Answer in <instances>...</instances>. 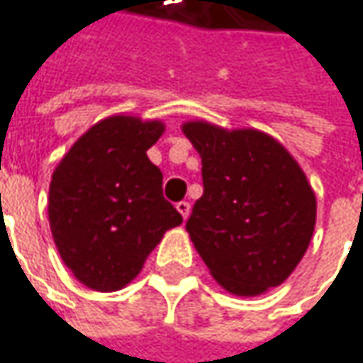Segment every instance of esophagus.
Listing matches in <instances>:
<instances>
[{"label":"esophagus","mask_w":363,"mask_h":363,"mask_svg":"<svg viewBox=\"0 0 363 363\" xmlns=\"http://www.w3.org/2000/svg\"><path fill=\"white\" fill-rule=\"evenodd\" d=\"M177 211L181 213L182 219H186V217L191 215V203H189V201H181V203H177Z\"/></svg>","instance_id":"34e87169"}]
</instances>
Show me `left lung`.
<instances>
[{
	"mask_svg": "<svg viewBox=\"0 0 363 363\" xmlns=\"http://www.w3.org/2000/svg\"><path fill=\"white\" fill-rule=\"evenodd\" d=\"M201 156L203 197L186 231L225 291L256 296L282 284L307 252L317 201L286 148L258 130L182 125Z\"/></svg>",
	"mask_w": 363,
	"mask_h": 363,
	"instance_id": "left-lung-1",
	"label": "left lung"
}]
</instances>
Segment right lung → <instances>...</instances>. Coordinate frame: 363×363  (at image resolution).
<instances>
[{"label": "right lung", "instance_id": "add662e5", "mask_svg": "<svg viewBox=\"0 0 363 363\" xmlns=\"http://www.w3.org/2000/svg\"><path fill=\"white\" fill-rule=\"evenodd\" d=\"M162 132V121L111 116L81 135L52 172L48 219L56 250L93 291L132 282L166 231L182 223L146 154Z\"/></svg>", "mask_w": 363, "mask_h": 363}]
</instances>
